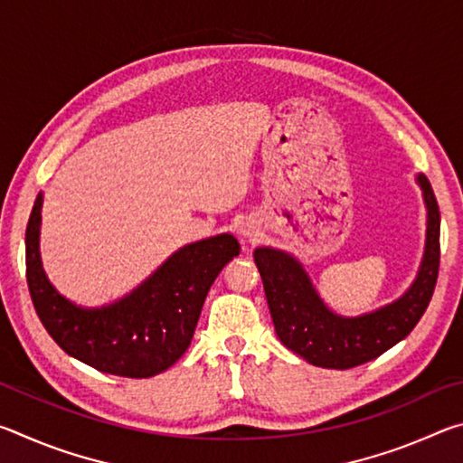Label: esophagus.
I'll use <instances>...</instances> for the list:
<instances>
[{"mask_svg": "<svg viewBox=\"0 0 463 463\" xmlns=\"http://www.w3.org/2000/svg\"><path fill=\"white\" fill-rule=\"evenodd\" d=\"M239 234L245 241H255L260 237V226H257L255 221H247L239 226Z\"/></svg>", "mask_w": 463, "mask_h": 463, "instance_id": "1", "label": "esophagus"}]
</instances>
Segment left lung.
<instances>
[{
	"label": "left lung",
	"instance_id": "1",
	"mask_svg": "<svg viewBox=\"0 0 463 463\" xmlns=\"http://www.w3.org/2000/svg\"><path fill=\"white\" fill-rule=\"evenodd\" d=\"M417 184L427 208L425 250L417 278L396 300L359 317H343L326 307L308 271L292 253L257 247L253 260L261 273L265 298L279 341L308 364L349 370L380 357L409 335L433 296L439 273V206L429 179Z\"/></svg>",
	"mask_w": 463,
	"mask_h": 463
}]
</instances>
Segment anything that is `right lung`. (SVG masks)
Here are the masks:
<instances>
[{"label":"right lung","instance_id":"1","mask_svg":"<svg viewBox=\"0 0 463 463\" xmlns=\"http://www.w3.org/2000/svg\"><path fill=\"white\" fill-rule=\"evenodd\" d=\"M43 192L26 226V278L38 318L54 343L96 370L122 378H151L190 347L210 286L239 241L229 232L171 253L128 294L104 307H80L51 284L41 257Z\"/></svg>","mask_w":463,"mask_h":463}]
</instances>
